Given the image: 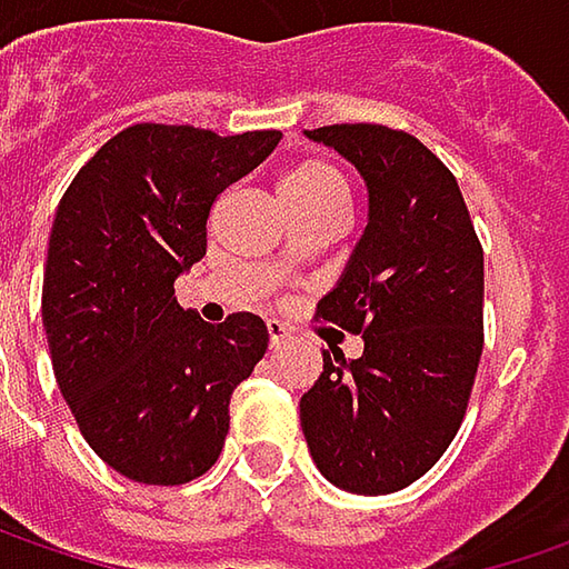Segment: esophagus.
<instances>
[{
    "label": "esophagus",
    "instance_id": "esophagus-1",
    "mask_svg": "<svg viewBox=\"0 0 569 569\" xmlns=\"http://www.w3.org/2000/svg\"><path fill=\"white\" fill-rule=\"evenodd\" d=\"M266 329H269V345H272V348H281V345H288V341H291V332H288L278 319H269V322H266Z\"/></svg>",
    "mask_w": 569,
    "mask_h": 569
}]
</instances>
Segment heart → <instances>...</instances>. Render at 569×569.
Returning <instances> with one entry per match:
<instances>
[{"label": "heart", "instance_id": "obj_1", "mask_svg": "<svg viewBox=\"0 0 569 569\" xmlns=\"http://www.w3.org/2000/svg\"><path fill=\"white\" fill-rule=\"evenodd\" d=\"M281 202L288 206V211L291 208L329 206V202L345 206L348 202V183H345V177L329 161L310 158V161H300V164H295L284 173V180H281ZM288 259H291V250L278 252L281 266Z\"/></svg>", "mask_w": 569, "mask_h": 569}]
</instances>
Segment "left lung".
<instances>
[{"label": "left lung", "mask_w": 569, "mask_h": 569, "mask_svg": "<svg viewBox=\"0 0 569 569\" xmlns=\"http://www.w3.org/2000/svg\"><path fill=\"white\" fill-rule=\"evenodd\" d=\"M367 183V228L317 319L363 336L322 351L300 399L317 469L341 491L392 493L447 452L485 348V252L449 167L415 136L341 122L307 129Z\"/></svg>", "instance_id": "8db88e82"}]
</instances>
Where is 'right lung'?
Wrapping results in <instances>:
<instances>
[{"label": "right lung", "mask_w": 569, "mask_h": 569, "mask_svg": "<svg viewBox=\"0 0 569 569\" xmlns=\"http://www.w3.org/2000/svg\"><path fill=\"white\" fill-rule=\"evenodd\" d=\"M278 139L136 122L56 208L40 307L56 382L88 447L139 485H187L218 462L230 396L269 348L262 319L202 322L173 281L206 256L211 202Z\"/></svg>", "instance_id": "right-lung-1"}]
</instances>
